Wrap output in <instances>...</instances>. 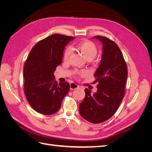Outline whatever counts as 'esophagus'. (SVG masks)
Returning a JSON list of instances; mask_svg holds the SVG:
<instances>
[{
    "instance_id": "esophagus-1",
    "label": "esophagus",
    "mask_w": 152,
    "mask_h": 152,
    "mask_svg": "<svg viewBox=\"0 0 152 152\" xmlns=\"http://www.w3.org/2000/svg\"><path fill=\"white\" fill-rule=\"evenodd\" d=\"M70 89H75L79 87V86H78L77 84L74 83V82H72V83L70 84Z\"/></svg>"
}]
</instances>
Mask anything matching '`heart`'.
<instances>
[{
  "mask_svg": "<svg viewBox=\"0 0 152 152\" xmlns=\"http://www.w3.org/2000/svg\"><path fill=\"white\" fill-rule=\"evenodd\" d=\"M76 48L80 53L83 55V56L88 61H91L93 59L96 54L98 53V49L96 48V45L91 41L85 40L77 44L76 45ZM71 53L70 48H66L64 52L63 59L64 60H67ZM77 74H84L86 73L85 71H79L76 72Z\"/></svg>",
  "mask_w": 152,
  "mask_h": 152,
  "instance_id": "heart-1",
  "label": "heart"
}]
</instances>
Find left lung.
Returning a JSON list of instances; mask_svg holds the SVG:
<instances>
[{"mask_svg": "<svg viewBox=\"0 0 152 152\" xmlns=\"http://www.w3.org/2000/svg\"><path fill=\"white\" fill-rule=\"evenodd\" d=\"M103 44L99 65L94 73L97 91L85 89V98L79 104V113L85 120L93 124L107 121L116 112L125 93L127 67L122 53L113 41L94 36Z\"/></svg>", "mask_w": 152, "mask_h": 152, "instance_id": "1", "label": "left lung"}]
</instances>
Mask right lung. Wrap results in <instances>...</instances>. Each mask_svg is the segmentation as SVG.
Masks as SVG:
<instances>
[{
    "instance_id": "obj_1",
    "label": "right lung",
    "mask_w": 152,
    "mask_h": 152,
    "mask_svg": "<svg viewBox=\"0 0 152 152\" xmlns=\"http://www.w3.org/2000/svg\"><path fill=\"white\" fill-rule=\"evenodd\" d=\"M72 37L54 34L39 41L31 49L23 68L24 92L36 112L51 115L60 108L68 93V82L55 80L54 72L62 63L65 47Z\"/></svg>"
}]
</instances>
